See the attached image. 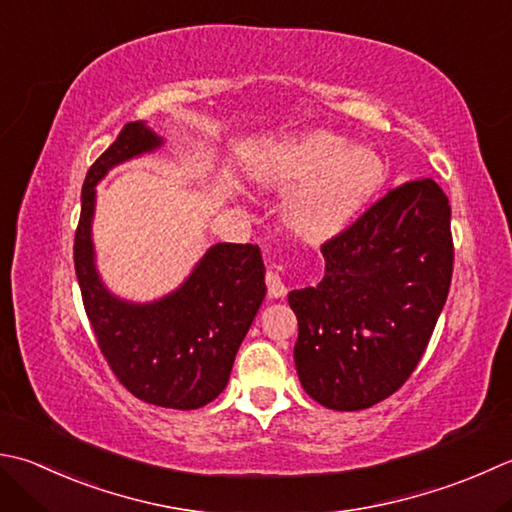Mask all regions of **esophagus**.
Returning a JSON list of instances; mask_svg holds the SVG:
<instances>
[{
  "instance_id": "34e87169",
  "label": "esophagus",
  "mask_w": 512,
  "mask_h": 512,
  "mask_svg": "<svg viewBox=\"0 0 512 512\" xmlns=\"http://www.w3.org/2000/svg\"><path fill=\"white\" fill-rule=\"evenodd\" d=\"M266 286H268V297L270 299H277V297H284L286 295V284L282 282V277L275 270H268L266 273Z\"/></svg>"
}]
</instances>
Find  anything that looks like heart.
<instances>
[{
    "label": "heart",
    "instance_id": "1",
    "mask_svg": "<svg viewBox=\"0 0 512 512\" xmlns=\"http://www.w3.org/2000/svg\"><path fill=\"white\" fill-rule=\"evenodd\" d=\"M384 175L375 150L348 148L342 137L328 133L277 146L255 166L259 184L297 186L286 202V222L310 242L339 233L382 186Z\"/></svg>",
    "mask_w": 512,
    "mask_h": 512
}]
</instances>
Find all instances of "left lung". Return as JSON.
I'll use <instances>...</instances> for the list:
<instances>
[{
  "instance_id": "8db88e82",
  "label": "left lung",
  "mask_w": 512,
  "mask_h": 512,
  "mask_svg": "<svg viewBox=\"0 0 512 512\" xmlns=\"http://www.w3.org/2000/svg\"><path fill=\"white\" fill-rule=\"evenodd\" d=\"M326 275L290 290L295 366L326 408L364 410L404 386L453 279L450 204L433 179L406 182L322 244Z\"/></svg>"
}]
</instances>
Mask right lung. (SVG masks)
I'll list each match as a JSON object with an SVG mask.
<instances>
[{
  "mask_svg": "<svg viewBox=\"0 0 512 512\" xmlns=\"http://www.w3.org/2000/svg\"><path fill=\"white\" fill-rule=\"evenodd\" d=\"M162 144L142 122L126 124L88 168L75 230V273L90 328L110 370L146 404L193 410L222 393L264 302V262L253 244H215L186 282L153 304L108 293L93 264L95 184L108 168Z\"/></svg>",
  "mask_w": 512,
  "mask_h": 512,
  "instance_id": "right-lung-1",
  "label": "right lung"
}]
</instances>
